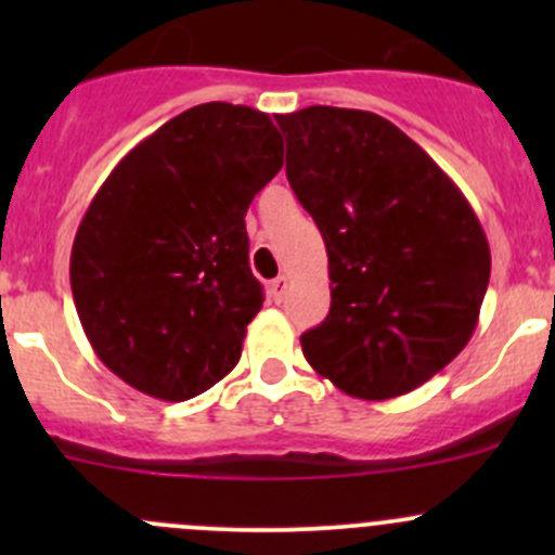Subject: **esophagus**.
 Instances as JSON below:
<instances>
[{"label":"esophagus","instance_id":"1","mask_svg":"<svg viewBox=\"0 0 555 555\" xmlns=\"http://www.w3.org/2000/svg\"><path fill=\"white\" fill-rule=\"evenodd\" d=\"M287 287H289V279L284 276V273H282V276L273 279L271 284H268V289H271V298L273 300H282L284 293H287Z\"/></svg>","mask_w":555,"mask_h":555}]
</instances>
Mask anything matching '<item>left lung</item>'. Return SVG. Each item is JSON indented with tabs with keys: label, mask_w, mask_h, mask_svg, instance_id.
<instances>
[{
	"label": "left lung",
	"mask_w": 555,
	"mask_h": 555,
	"mask_svg": "<svg viewBox=\"0 0 555 555\" xmlns=\"http://www.w3.org/2000/svg\"><path fill=\"white\" fill-rule=\"evenodd\" d=\"M287 179L327 246L330 313L300 335L346 395L389 400L443 371L478 324L491 273L462 190L382 115L306 106L276 115Z\"/></svg>",
	"instance_id": "8db88e82"
}]
</instances>
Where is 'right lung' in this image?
I'll return each mask as SVG.
<instances>
[{
	"mask_svg": "<svg viewBox=\"0 0 555 555\" xmlns=\"http://www.w3.org/2000/svg\"><path fill=\"white\" fill-rule=\"evenodd\" d=\"M282 155L266 112L209 102L164 122L104 179L69 279L82 330L117 378L182 402L236 367L262 306L244 217Z\"/></svg>",
	"mask_w": 555,
	"mask_h": 555,
	"instance_id": "add662e5",
	"label": "right lung"
}]
</instances>
